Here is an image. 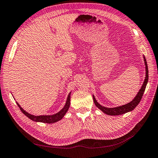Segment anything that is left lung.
<instances>
[{
    "label": "left lung",
    "instance_id": "obj_1",
    "mask_svg": "<svg viewBox=\"0 0 158 158\" xmlns=\"http://www.w3.org/2000/svg\"><path fill=\"white\" fill-rule=\"evenodd\" d=\"M143 59H144L145 65H146V78H145L143 84L141 89H140L139 91L138 92L136 97H135L131 102H129V103L124 105V106H119V107H112V108H110V107H106L101 106V105H100L98 102H97L96 98H95V96L93 95V98H94V101L95 105H96V106L97 107H98V108L101 110L102 112H103L105 114H107L108 115H114H114H120V114L127 113V112H128L132 111L135 107L139 105V103L142 98L145 89H146L148 81V64H147L146 57L144 56H143Z\"/></svg>",
    "mask_w": 158,
    "mask_h": 158
}]
</instances>
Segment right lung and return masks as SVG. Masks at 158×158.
Segmentation results:
<instances>
[{
    "instance_id": "1",
    "label": "right lung",
    "mask_w": 158,
    "mask_h": 158,
    "mask_svg": "<svg viewBox=\"0 0 158 158\" xmlns=\"http://www.w3.org/2000/svg\"><path fill=\"white\" fill-rule=\"evenodd\" d=\"M70 94L71 92L69 93L68 96H67L66 103L64 105L63 108H62L60 111L57 112L56 114H52V115H40V116H35V115H32L31 114L28 113V112L24 110L23 108L21 107L19 104L17 102V105L20 109V110L22 112V113L26 115L27 117H29L30 119L34 122H44V123H48V124H52L55 123V122H58L59 120L62 119L66 114V112L68 110L69 106H70Z\"/></svg>"
}]
</instances>
